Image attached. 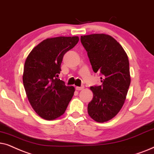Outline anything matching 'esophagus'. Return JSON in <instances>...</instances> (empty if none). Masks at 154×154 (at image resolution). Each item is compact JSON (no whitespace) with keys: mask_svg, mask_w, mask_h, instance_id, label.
I'll return each instance as SVG.
<instances>
[{"mask_svg":"<svg viewBox=\"0 0 154 154\" xmlns=\"http://www.w3.org/2000/svg\"><path fill=\"white\" fill-rule=\"evenodd\" d=\"M84 88H85L84 86H82V87H76V89H77V91H81V90L84 89Z\"/></svg>","mask_w":154,"mask_h":154,"instance_id":"obj_1","label":"esophagus"}]
</instances>
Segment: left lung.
<instances>
[{
	"label": "left lung",
	"mask_w": 154,
	"mask_h": 154,
	"mask_svg": "<svg viewBox=\"0 0 154 154\" xmlns=\"http://www.w3.org/2000/svg\"><path fill=\"white\" fill-rule=\"evenodd\" d=\"M94 72H101L102 85L91 87L93 98L88 113L98 122H107L121 110L130 85L128 55L111 36L93 34L81 36Z\"/></svg>",
	"instance_id": "1"
}]
</instances>
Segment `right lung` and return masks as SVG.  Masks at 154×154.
<instances>
[{
  "mask_svg": "<svg viewBox=\"0 0 154 154\" xmlns=\"http://www.w3.org/2000/svg\"><path fill=\"white\" fill-rule=\"evenodd\" d=\"M79 42L78 36H58L42 41L24 63L22 80L29 101L36 113L47 120L63 116L75 92L58 79L65 53Z\"/></svg>",
  "mask_w": 154,
  "mask_h": 154,
  "instance_id": "1",
  "label": "right lung"
}]
</instances>
